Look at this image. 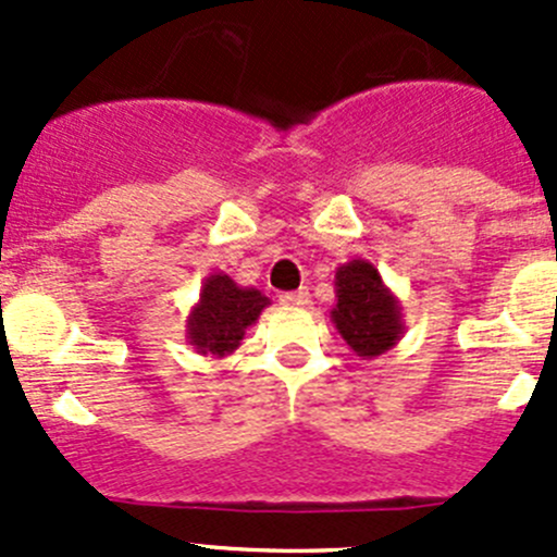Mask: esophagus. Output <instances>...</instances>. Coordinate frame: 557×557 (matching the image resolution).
<instances>
[{"label": "esophagus", "instance_id": "34e87169", "mask_svg": "<svg viewBox=\"0 0 557 557\" xmlns=\"http://www.w3.org/2000/svg\"><path fill=\"white\" fill-rule=\"evenodd\" d=\"M280 301H283L285 307H307V305H310V290H307V288L290 290V294L280 296Z\"/></svg>", "mask_w": 557, "mask_h": 557}]
</instances>
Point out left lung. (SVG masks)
Masks as SVG:
<instances>
[{"instance_id": "1", "label": "left lung", "mask_w": 557, "mask_h": 557, "mask_svg": "<svg viewBox=\"0 0 557 557\" xmlns=\"http://www.w3.org/2000/svg\"><path fill=\"white\" fill-rule=\"evenodd\" d=\"M336 305L331 310L336 331L356 356H383L404 334L401 307L385 288L383 277L369 261L342 263L336 269Z\"/></svg>"}]
</instances>
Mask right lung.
<instances>
[{
    "instance_id": "add662e5",
    "label": "right lung",
    "mask_w": 557,
    "mask_h": 557,
    "mask_svg": "<svg viewBox=\"0 0 557 557\" xmlns=\"http://www.w3.org/2000/svg\"><path fill=\"white\" fill-rule=\"evenodd\" d=\"M269 305L256 288H239L228 274L215 272L205 280L199 305L188 314V342L201 356L223 358L243 342L245 329L252 325Z\"/></svg>"
}]
</instances>
